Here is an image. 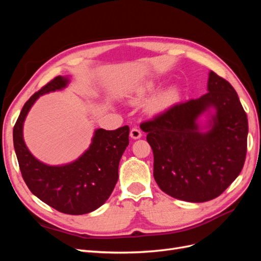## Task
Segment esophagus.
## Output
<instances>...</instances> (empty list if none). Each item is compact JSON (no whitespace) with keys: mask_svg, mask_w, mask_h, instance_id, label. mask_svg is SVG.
<instances>
[{"mask_svg":"<svg viewBox=\"0 0 261 261\" xmlns=\"http://www.w3.org/2000/svg\"><path fill=\"white\" fill-rule=\"evenodd\" d=\"M130 137L133 139H139L141 137V132L137 127H133L130 129Z\"/></svg>","mask_w":261,"mask_h":261,"instance_id":"34e87169","label":"esophagus"}]
</instances>
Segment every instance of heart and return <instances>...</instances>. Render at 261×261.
I'll return each mask as SVG.
<instances>
[{
    "label": "heart",
    "mask_w": 261,
    "mask_h": 261,
    "mask_svg": "<svg viewBox=\"0 0 261 261\" xmlns=\"http://www.w3.org/2000/svg\"><path fill=\"white\" fill-rule=\"evenodd\" d=\"M155 88H156V84L153 82H147L143 84L137 90L135 100L145 99L147 96H149L150 93H152L155 90ZM178 93L179 91L176 87H169V88L161 90L160 92H158L151 100H150L148 105L149 110L155 113L164 111V110H167L169 107H171L173 103H174L178 97Z\"/></svg>",
    "instance_id": "obj_1"
}]
</instances>
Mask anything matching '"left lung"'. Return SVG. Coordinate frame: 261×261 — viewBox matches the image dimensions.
Here are the masks:
<instances>
[{
    "instance_id": "1",
    "label": "left lung",
    "mask_w": 261,
    "mask_h": 261,
    "mask_svg": "<svg viewBox=\"0 0 261 261\" xmlns=\"http://www.w3.org/2000/svg\"><path fill=\"white\" fill-rule=\"evenodd\" d=\"M207 90L140 125L153 151L156 184L188 202L217 198L239 176L246 158L248 122L238 93L212 70Z\"/></svg>"
}]
</instances>
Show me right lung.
Segmentation results:
<instances>
[{
  "label": "right lung",
  "mask_w": 261,
  "mask_h": 261,
  "mask_svg": "<svg viewBox=\"0 0 261 261\" xmlns=\"http://www.w3.org/2000/svg\"><path fill=\"white\" fill-rule=\"evenodd\" d=\"M69 82L68 76L55 77L26 102L14 126L13 140L22 178L30 192L58 211L78 216L98 209L112 194L118 164L129 144V127L96 129L88 149L69 163L50 165L38 160L23 140V123L39 98L65 89Z\"/></svg>",
  "instance_id": "add662e5"
}]
</instances>
